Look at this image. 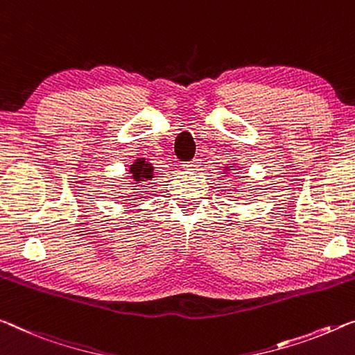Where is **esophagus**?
I'll list each match as a JSON object with an SVG mask.
<instances>
[{"label":"esophagus","instance_id":"34e87169","mask_svg":"<svg viewBox=\"0 0 355 355\" xmlns=\"http://www.w3.org/2000/svg\"><path fill=\"white\" fill-rule=\"evenodd\" d=\"M200 160L198 159H195V160H192V162H187V163H184L182 165V168L185 171H198V168L201 166L200 165Z\"/></svg>","mask_w":355,"mask_h":355}]
</instances>
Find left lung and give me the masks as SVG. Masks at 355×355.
Returning <instances> with one entry per match:
<instances>
[{
  "mask_svg": "<svg viewBox=\"0 0 355 355\" xmlns=\"http://www.w3.org/2000/svg\"><path fill=\"white\" fill-rule=\"evenodd\" d=\"M236 165H234V163H227V165H223L222 166V174L225 178H228L230 176V173H234V170H236Z\"/></svg>",
  "mask_w": 355,
  "mask_h": 355,
  "instance_id": "obj_1",
  "label": "left lung"
}]
</instances>
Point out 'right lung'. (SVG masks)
<instances>
[{
  "instance_id": "1",
  "label": "right lung",
  "mask_w": 355,
  "mask_h": 355,
  "mask_svg": "<svg viewBox=\"0 0 355 355\" xmlns=\"http://www.w3.org/2000/svg\"><path fill=\"white\" fill-rule=\"evenodd\" d=\"M130 173V184L132 185H144L146 182L152 181L154 178V165H152L150 159H144V157H138L133 160L132 165L128 166ZM121 187V185H116Z\"/></svg>"
}]
</instances>
